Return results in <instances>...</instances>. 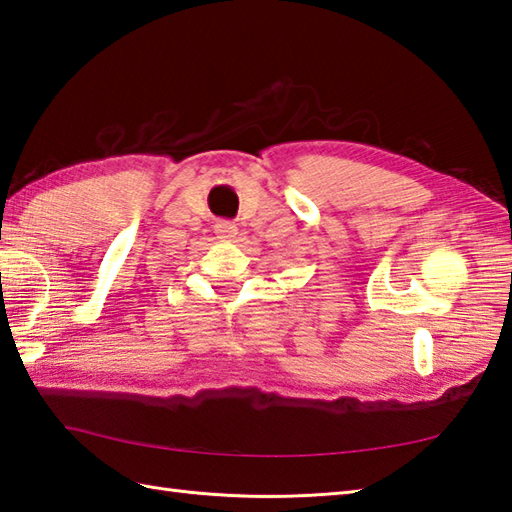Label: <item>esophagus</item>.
I'll use <instances>...</instances> for the list:
<instances>
[{
  "label": "esophagus",
  "instance_id": "obj_1",
  "mask_svg": "<svg viewBox=\"0 0 512 512\" xmlns=\"http://www.w3.org/2000/svg\"><path fill=\"white\" fill-rule=\"evenodd\" d=\"M215 233H217V237L222 239V242H233V239L237 237V224L228 222V220L217 222L215 224Z\"/></svg>",
  "mask_w": 512,
  "mask_h": 512
}]
</instances>
